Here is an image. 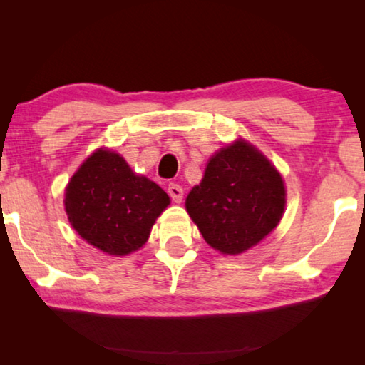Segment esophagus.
Returning <instances> with one entry per match:
<instances>
[{"label":"esophagus","instance_id":"1","mask_svg":"<svg viewBox=\"0 0 365 365\" xmlns=\"http://www.w3.org/2000/svg\"><path fill=\"white\" fill-rule=\"evenodd\" d=\"M168 191H169V195L172 197V201H174V202H182V200H183V188L180 187V185H178V183H169Z\"/></svg>","mask_w":365,"mask_h":365}]
</instances>
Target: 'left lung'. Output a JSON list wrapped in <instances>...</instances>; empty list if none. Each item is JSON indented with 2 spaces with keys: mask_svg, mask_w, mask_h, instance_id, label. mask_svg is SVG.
I'll use <instances>...</instances> for the list:
<instances>
[{
  "mask_svg": "<svg viewBox=\"0 0 365 365\" xmlns=\"http://www.w3.org/2000/svg\"><path fill=\"white\" fill-rule=\"evenodd\" d=\"M285 196L274 165L238 140L211 158L185 206L206 243L224 255H240L279 225Z\"/></svg>",
  "mask_w": 365,
  "mask_h": 365,
  "instance_id": "1",
  "label": "left lung"
}]
</instances>
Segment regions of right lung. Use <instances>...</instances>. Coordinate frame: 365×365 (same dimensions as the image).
Wrapping results in <instances>:
<instances>
[{
    "instance_id": "obj_1",
    "label": "right lung",
    "mask_w": 365,
    "mask_h": 365,
    "mask_svg": "<svg viewBox=\"0 0 365 365\" xmlns=\"http://www.w3.org/2000/svg\"><path fill=\"white\" fill-rule=\"evenodd\" d=\"M169 202L159 185L135 175L125 159L108 150L85 160L67 185L64 200L80 237L114 256L141 248Z\"/></svg>"
}]
</instances>
